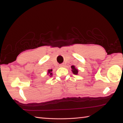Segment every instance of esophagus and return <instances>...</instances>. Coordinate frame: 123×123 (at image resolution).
Listing matches in <instances>:
<instances>
[{"label":"esophagus","mask_w":123,"mask_h":123,"mask_svg":"<svg viewBox=\"0 0 123 123\" xmlns=\"http://www.w3.org/2000/svg\"><path fill=\"white\" fill-rule=\"evenodd\" d=\"M60 67H63V64H60Z\"/></svg>","instance_id":"1"}]
</instances>
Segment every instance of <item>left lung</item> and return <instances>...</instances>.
<instances>
[{"label":"left lung","instance_id":"obj_1","mask_svg":"<svg viewBox=\"0 0 123 123\" xmlns=\"http://www.w3.org/2000/svg\"><path fill=\"white\" fill-rule=\"evenodd\" d=\"M71 68L72 69V71L73 73H74V74H77L78 73V70L75 68V67L72 66H71Z\"/></svg>","mask_w":123,"mask_h":123}]
</instances>
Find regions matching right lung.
<instances>
[{"mask_svg":"<svg viewBox=\"0 0 123 123\" xmlns=\"http://www.w3.org/2000/svg\"><path fill=\"white\" fill-rule=\"evenodd\" d=\"M52 71V70L51 69V70H48V74H50V75H52V73H51V72Z\"/></svg>","mask_w":123,"mask_h":123,"instance_id":"obj_1","label":"right lung"}]
</instances>
